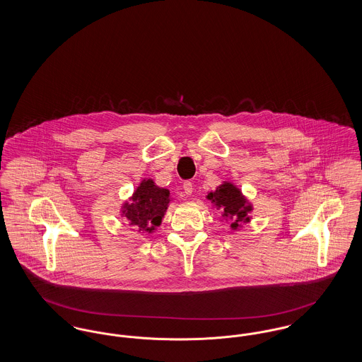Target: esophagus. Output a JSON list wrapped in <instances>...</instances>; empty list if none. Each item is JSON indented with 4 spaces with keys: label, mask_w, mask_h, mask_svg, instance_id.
<instances>
[{
    "label": "esophagus",
    "mask_w": 362,
    "mask_h": 362,
    "mask_svg": "<svg viewBox=\"0 0 362 362\" xmlns=\"http://www.w3.org/2000/svg\"><path fill=\"white\" fill-rule=\"evenodd\" d=\"M183 189H185V192H186L187 195H191V194L194 192V186H192V182L186 180V182L183 183Z\"/></svg>",
    "instance_id": "34e87169"
}]
</instances>
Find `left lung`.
Returning <instances> with one entry per match:
<instances>
[{
    "label": "left lung",
    "mask_w": 362,
    "mask_h": 362,
    "mask_svg": "<svg viewBox=\"0 0 362 362\" xmlns=\"http://www.w3.org/2000/svg\"><path fill=\"white\" fill-rule=\"evenodd\" d=\"M207 199H210L217 209H221L225 218L232 220V229H238L241 223H248V213L252 206L247 204L245 198L241 195V191L236 189L232 183H224L214 192L207 194Z\"/></svg>",
    "instance_id": "1"
}]
</instances>
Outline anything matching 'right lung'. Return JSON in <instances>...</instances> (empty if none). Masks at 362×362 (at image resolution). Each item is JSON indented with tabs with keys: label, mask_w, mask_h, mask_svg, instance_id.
<instances>
[{
	"label": "right lung",
	"mask_w": 362,
	"mask_h": 362,
	"mask_svg": "<svg viewBox=\"0 0 362 362\" xmlns=\"http://www.w3.org/2000/svg\"><path fill=\"white\" fill-rule=\"evenodd\" d=\"M170 204V189H160L153 180H144L132 197V204L123 205V214L130 225L153 232L161 224Z\"/></svg>",
	"instance_id": "right-lung-1"
}]
</instances>
